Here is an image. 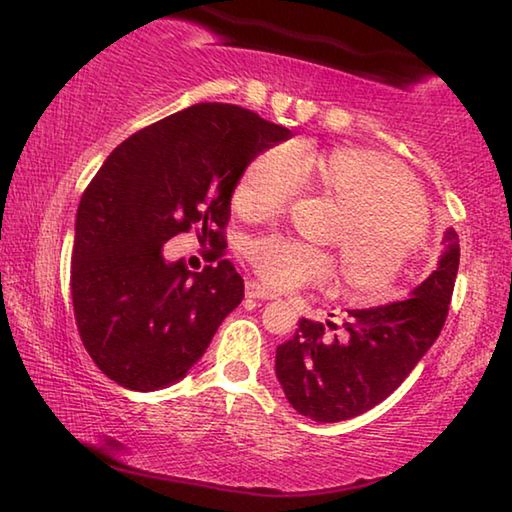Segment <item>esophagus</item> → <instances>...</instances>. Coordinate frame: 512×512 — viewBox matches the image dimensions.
Masks as SVG:
<instances>
[{"label":"esophagus","mask_w":512,"mask_h":512,"mask_svg":"<svg viewBox=\"0 0 512 512\" xmlns=\"http://www.w3.org/2000/svg\"><path fill=\"white\" fill-rule=\"evenodd\" d=\"M246 296L253 298V300H273L275 293L268 291L264 284L250 280V282H246Z\"/></svg>","instance_id":"obj_1"}]
</instances>
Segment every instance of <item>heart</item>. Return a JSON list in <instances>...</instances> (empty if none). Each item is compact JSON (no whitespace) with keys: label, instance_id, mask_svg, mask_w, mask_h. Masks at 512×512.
I'll return each instance as SVG.
<instances>
[{"label":"heart","instance_id":"obj_1","mask_svg":"<svg viewBox=\"0 0 512 512\" xmlns=\"http://www.w3.org/2000/svg\"><path fill=\"white\" fill-rule=\"evenodd\" d=\"M302 173H311L343 210L334 232L343 282L361 298L388 296L427 235V210L415 180L372 151L334 149L300 162L298 151L282 144L244 169L232 189V207L246 219H271L298 194ZM246 259L268 287L280 291L323 282L334 271V259L323 250L282 235L253 239Z\"/></svg>","mask_w":512,"mask_h":512}]
</instances>
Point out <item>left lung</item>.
<instances>
[{
  "label": "left lung",
  "instance_id": "1",
  "mask_svg": "<svg viewBox=\"0 0 512 512\" xmlns=\"http://www.w3.org/2000/svg\"><path fill=\"white\" fill-rule=\"evenodd\" d=\"M440 262L413 296L375 309H354L339 329L302 318L275 352V375L289 404L316 422L357 418L384 402L438 339L452 302L458 235L447 230Z\"/></svg>",
  "mask_w": 512,
  "mask_h": 512
}]
</instances>
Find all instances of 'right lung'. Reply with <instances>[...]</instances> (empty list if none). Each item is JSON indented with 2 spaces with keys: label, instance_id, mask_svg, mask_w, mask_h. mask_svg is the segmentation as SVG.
Wrapping results in <instances>:
<instances>
[{
  "label": "right lung",
  "instance_id": "right-lung-1",
  "mask_svg": "<svg viewBox=\"0 0 512 512\" xmlns=\"http://www.w3.org/2000/svg\"><path fill=\"white\" fill-rule=\"evenodd\" d=\"M291 131L230 103H196L121 142L76 212L72 305L85 350L131 391L178 381L244 298L225 255L230 196L259 153ZM196 229L215 264L163 262L161 246Z\"/></svg>",
  "mask_w": 512,
  "mask_h": 512
}]
</instances>
